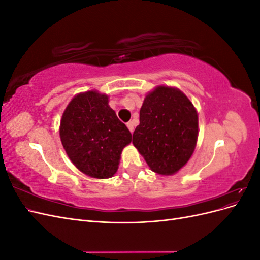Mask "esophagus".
<instances>
[{"mask_svg": "<svg viewBox=\"0 0 260 260\" xmlns=\"http://www.w3.org/2000/svg\"><path fill=\"white\" fill-rule=\"evenodd\" d=\"M127 127L129 128V130H130V132H131V133H132L133 131H135V124H133V122H132V121L127 122Z\"/></svg>", "mask_w": 260, "mask_h": 260, "instance_id": "obj_1", "label": "esophagus"}]
</instances>
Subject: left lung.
Masks as SVG:
<instances>
[{"label":"left lung","instance_id":"8db88e82","mask_svg":"<svg viewBox=\"0 0 260 260\" xmlns=\"http://www.w3.org/2000/svg\"><path fill=\"white\" fill-rule=\"evenodd\" d=\"M198 135V113L190 100L178 89L158 86L140 109L132 143L153 171L167 176L190 159Z\"/></svg>","mask_w":260,"mask_h":260}]
</instances>
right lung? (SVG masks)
I'll use <instances>...</instances> for the list:
<instances>
[{
  "label": "right lung",
  "mask_w": 260,
  "mask_h": 260,
  "mask_svg": "<svg viewBox=\"0 0 260 260\" xmlns=\"http://www.w3.org/2000/svg\"><path fill=\"white\" fill-rule=\"evenodd\" d=\"M59 135L75 166L98 179L111 178L119 165L131 132L108 105V96L95 91L78 94L65 109Z\"/></svg>",
  "instance_id": "right-lung-1"
}]
</instances>
